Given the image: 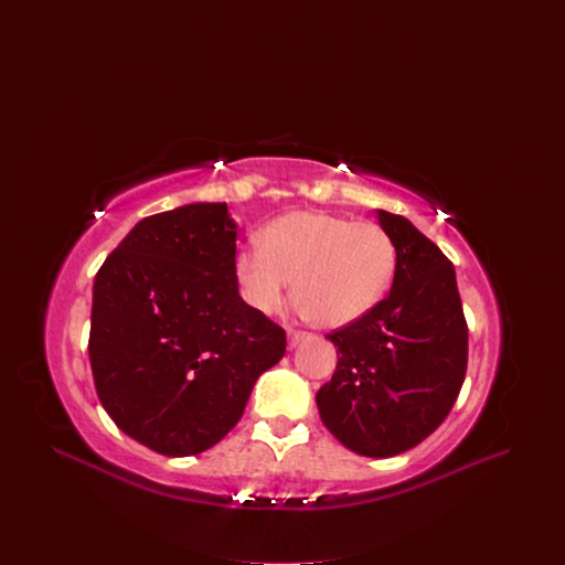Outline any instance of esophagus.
Instances as JSON below:
<instances>
[{
  "instance_id": "esophagus-1",
  "label": "esophagus",
  "mask_w": 565,
  "mask_h": 565,
  "mask_svg": "<svg viewBox=\"0 0 565 565\" xmlns=\"http://www.w3.org/2000/svg\"><path fill=\"white\" fill-rule=\"evenodd\" d=\"M306 340H310V335L308 333H299V331H290L288 333V349H297L301 342H306Z\"/></svg>"
}]
</instances>
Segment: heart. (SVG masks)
Segmentation results:
<instances>
[{
  "instance_id": "1",
  "label": "heart",
  "mask_w": 565,
  "mask_h": 565,
  "mask_svg": "<svg viewBox=\"0 0 565 565\" xmlns=\"http://www.w3.org/2000/svg\"><path fill=\"white\" fill-rule=\"evenodd\" d=\"M395 248L373 221L303 210L273 218L259 232V248L234 257L246 301L273 315L292 292L301 315L319 327L342 329L371 312L391 286Z\"/></svg>"
}]
</instances>
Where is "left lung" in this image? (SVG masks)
<instances>
[{"label":"left lung","mask_w":565,"mask_h":565,"mask_svg":"<svg viewBox=\"0 0 565 565\" xmlns=\"http://www.w3.org/2000/svg\"><path fill=\"white\" fill-rule=\"evenodd\" d=\"M395 248L393 286L335 331L338 369L315 395L321 423L351 451L388 458L423 443L451 412L467 369L456 273L409 218L375 210Z\"/></svg>","instance_id":"left-lung-1"}]
</instances>
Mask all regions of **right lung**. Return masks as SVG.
Masks as SVG:
<instances>
[{"label":"right lung","mask_w":565,"mask_h":565,"mask_svg":"<svg viewBox=\"0 0 565 565\" xmlns=\"http://www.w3.org/2000/svg\"><path fill=\"white\" fill-rule=\"evenodd\" d=\"M227 203L138 221L94 281L89 360L105 412L136 443L194 456L244 416L286 333L238 295Z\"/></svg>","instance_id":"obj_1"}]
</instances>
